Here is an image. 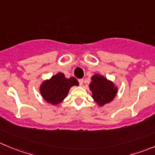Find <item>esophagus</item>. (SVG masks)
<instances>
[{
  "label": "esophagus",
  "instance_id": "34e87169",
  "mask_svg": "<svg viewBox=\"0 0 155 155\" xmlns=\"http://www.w3.org/2000/svg\"><path fill=\"white\" fill-rule=\"evenodd\" d=\"M79 85H82V84H83V79H79Z\"/></svg>",
  "mask_w": 155,
  "mask_h": 155
}]
</instances>
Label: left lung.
<instances>
[{
	"label": "left lung",
	"mask_w": 155,
	"mask_h": 155,
	"mask_svg": "<svg viewBox=\"0 0 155 155\" xmlns=\"http://www.w3.org/2000/svg\"><path fill=\"white\" fill-rule=\"evenodd\" d=\"M88 86L91 91L93 100L100 107L112 101L118 91V87L112 81L100 74H94L91 76Z\"/></svg>",
	"instance_id": "8db88e82"
}]
</instances>
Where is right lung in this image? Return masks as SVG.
I'll return each mask as SVG.
<instances>
[{
    "instance_id": "right-lung-1",
    "label": "right lung",
    "mask_w": 155,
    "mask_h": 155,
    "mask_svg": "<svg viewBox=\"0 0 155 155\" xmlns=\"http://www.w3.org/2000/svg\"><path fill=\"white\" fill-rule=\"evenodd\" d=\"M79 85L75 77L66 78L64 73H58L50 79L43 81L40 85L39 91L46 102L58 105L67 97L71 87Z\"/></svg>"
}]
</instances>
